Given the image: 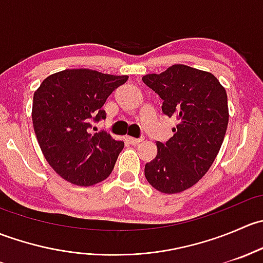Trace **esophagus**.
I'll use <instances>...</instances> for the list:
<instances>
[{
  "instance_id": "esophagus-1",
  "label": "esophagus",
  "mask_w": 263,
  "mask_h": 263,
  "mask_svg": "<svg viewBox=\"0 0 263 263\" xmlns=\"http://www.w3.org/2000/svg\"><path fill=\"white\" fill-rule=\"evenodd\" d=\"M127 140H128L129 144L132 145H139L140 142L144 141V139H135V137H127Z\"/></svg>"
}]
</instances>
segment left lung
<instances>
[{
  "label": "left lung",
  "instance_id": "left-lung-1",
  "mask_svg": "<svg viewBox=\"0 0 263 263\" xmlns=\"http://www.w3.org/2000/svg\"><path fill=\"white\" fill-rule=\"evenodd\" d=\"M142 81L163 99L164 115L177 119L173 137L156 142L145 177L159 192H183L205 176L221 147L229 122L227 91L213 73L185 65Z\"/></svg>",
  "mask_w": 263,
  "mask_h": 263
}]
</instances>
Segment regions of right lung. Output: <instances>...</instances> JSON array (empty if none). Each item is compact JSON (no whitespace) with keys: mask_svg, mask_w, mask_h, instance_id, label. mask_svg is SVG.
Returning <instances> with one entry per match:
<instances>
[{"mask_svg":"<svg viewBox=\"0 0 263 263\" xmlns=\"http://www.w3.org/2000/svg\"><path fill=\"white\" fill-rule=\"evenodd\" d=\"M128 80L89 68L63 70L44 79L34 92V132L53 171L76 185L97 184L112 173L122 141L97 131L105 100Z\"/></svg>","mask_w":263,"mask_h":263,"instance_id":"obj_1","label":"right lung"}]
</instances>
